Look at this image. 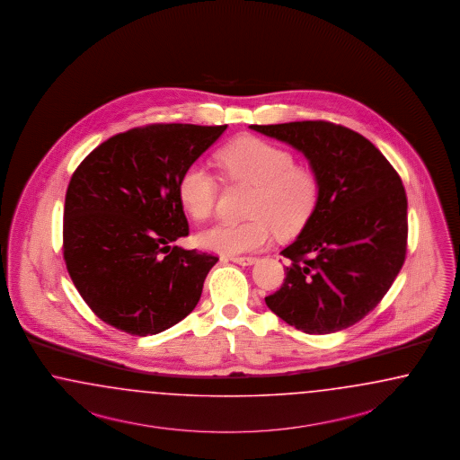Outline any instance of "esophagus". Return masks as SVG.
Instances as JSON below:
<instances>
[{
    "instance_id": "34e87169",
    "label": "esophagus",
    "mask_w": 460,
    "mask_h": 460,
    "mask_svg": "<svg viewBox=\"0 0 460 460\" xmlns=\"http://www.w3.org/2000/svg\"><path fill=\"white\" fill-rule=\"evenodd\" d=\"M231 261L241 266H250L256 261V256H233Z\"/></svg>"
}]
</instances>
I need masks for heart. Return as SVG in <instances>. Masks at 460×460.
<instances>
[{
    "label": "heart",
    "instance_id": "heart-1",
    "mask_svg": "<svg viewBox=\"0 0 460 460\" xmlns=\"http://www.w3.org/2000/svg\"><path fill=\"white\" fill-rule=\"evenodd\" d=\"M224 175L252 185L244 223H223L200 233L206 250L236 256L266 248L273 231L290 236L305 226L317 202L314 170L293 162L290 150L258 137H243L217 154ZM177 194L181 209L197 223L209 219L217 200V181L208 168L190 165L181 172Z\"/></svg>",
    "mask_w": 460,
    "mask_h": 460
}]
</instances>
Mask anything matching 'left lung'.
I'll list each match as a JSON object with an SVG mask.
<instances>
[{"label":"left lung","mask_w":460,"mask_h":460,"mask_svg":"<svg viewBox=\"0 0 460 460\" xmlns=\"http://www.w3.org/2000/svg\"><path fill=\"white\" fill-rule=\"evenodd\" d=\"M251 128L302 150L319 183L315 209L281 251L290 266L266 305L306 334L348 329L376 308L403 266V181L369 139L346 126L319 119Z\"/></svg>","instance_id":"left-lung-1"}]
</instances>
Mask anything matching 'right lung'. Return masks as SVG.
<instances>
[{
    "label": "right lung",
    "instance_id": "right-lung-1",
    "mask_svg": "<svg viewBox=\"0 0 460 460\" xmlns=\"http://www.w3.org/2000/svg\"><path fill=\"white\" fill-rule=\"evenodd\" d=\"M226 128L138 126L101 143L72 173L64 261L84 302L114 329L158 334L197 305L219 258L173 246L189 236L177 185Z\"/></svg>",
    "mask_w": 460,
    "mask_h": 460
}]
</instances>
